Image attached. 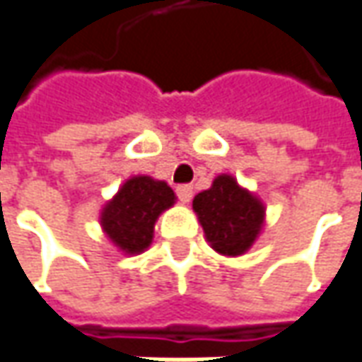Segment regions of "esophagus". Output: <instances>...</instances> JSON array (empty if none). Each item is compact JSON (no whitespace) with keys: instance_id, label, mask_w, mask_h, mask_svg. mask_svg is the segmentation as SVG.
<instances>
[{"instance_id":"34e87169","label":"esophagus","mask_w":362,"mask_h":362,"mask_svg":"<svg viewBox=\"0 0 362 362\" xmlns=\"http://www.w3.org/2000/svg\"><path fill=\"white\" fill-rule=\"evenodd\" d=\"M176 194H178V198H180L182 204H188L192 200V194H194V188H192L190 184H182L176 188Z\"/></svg>"}]
</instances>
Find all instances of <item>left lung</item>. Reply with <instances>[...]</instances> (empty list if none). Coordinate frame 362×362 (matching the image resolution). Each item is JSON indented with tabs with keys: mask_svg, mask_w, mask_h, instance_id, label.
Instances as JSON below:
<instances>
[{
	"mask_svg": "<svg viewBox=\"0 0 362 362\" xmlns=\"http://www.w3.org/2000/svg\"><path fill=\"white\" fill-rule=\"evenodd\" d=\"M192 208L206 242L220 255H243L264 230L265 204L232 174H218L208 190L196 194Z\"/></svg>",
	"mask_w": 362,
	"mask_h": 362,
	"instance_id": "obj_1",
	"label": "left lung"
}]
</instances>
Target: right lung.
<instances>
[{"label":"right lung","mask_w":362,"mask_h":362,"mask_svg":"<svg viewBox=\"0 0 362 362\" xmlns=\"http://www.w3.org/2000/svg\"><path fill=\"white\" fill-rule=\"evenodd\" d=\"M176 204V194L164 180L130 176L98 216L105 235L124 255L146 252L154 238V226L162 212Z\"/></svg>","instance_id":"1"}]
</instances>
